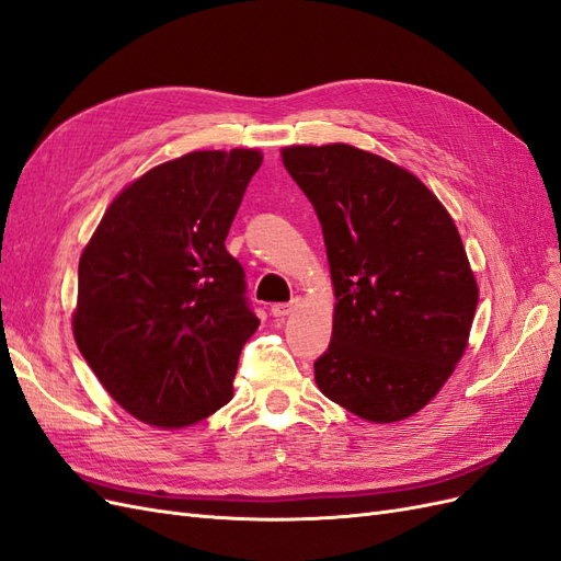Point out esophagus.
I'll return each mask as SVG.
<instances>
[{
	"label": "esophagus",
	"instance_id": "obj_1",
	"mask_svg": "<svg viewBox=\"0 0 561 561\" xmlns=\"http://www.w3.org/2000/svg\"><path fill=\"white\" fill-rule=\"evenodd\" d=\"M297 307H299L297 299L295 301H287V304H274V307H271V316H274V318H285V316H290Z\"/></svg>",
	"mask_w": 561,
	"mask_h": 561
}]
</instances>
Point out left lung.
Returning a JSON list of instances; mask_svg holds the SVG:
<instances>
[{
  "label": "left lung",
  "mask_w": 561,
  "mask_h": 561,
  "mask_svg": "<svg viewBox=\"0 0 561 561\" xmlns=\"http://www.w3.org/2000/svg\"><path fill=\"white\" fill-rule=\"evenodd\" d=\"M322 227L334 287L322 396L371 423L421 412L454 375L480 287L451 215L407 168L344 142L280 149Z\"/></svg>",
  "instance_id": "left-lung-1"
}]
</instances>
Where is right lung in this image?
<instances>
[{
	"instance_id": "right-lung-1",
	"label": "right lung",
	"mask_w": 561,
	"mask_h": 561,
	"mask_svg": "<svg viewBox=\"0 0 561 561\" xmlns=\"http://www.w3.org/2000/svg\"><path fill=\"white\" fill-rule=\"evenodd\" d=\"M262 159L203 149L154 165L116 194L81 252L75 342L147 426H192L233 398L260 320L225 241Z\"/></svg>"
}]
</instances>
